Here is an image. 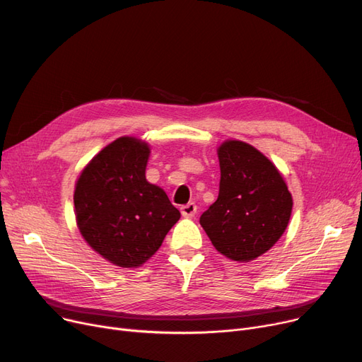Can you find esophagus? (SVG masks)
I'll list each match as a JSON object with an SVG mask.
<instances>
[{
    "mask_svg": "<svg viewBox=\"0 0 362 362\" xmlns=\"http://www.w3.org/2000/svg\"><path fill=\"white\" fill-rule=\"evenodd\" d=\"M197 210H198V206L194 202H189V204L180 206V213L185 218H192L197 214Z\"/></svg>",
    "mask_w": 362,
    "mask_h": 362,
    "instance_id": "1",
    "label": "esophagus"
}]
</instances>
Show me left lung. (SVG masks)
<instances>
[{
    "instance_id": "obj_1",
    "label": "left lung",
    "mask_w": 362,
    "mask_h": 362,
    "mask_svg": "<svg viewBox=\"0 0 362 362\" xmlns=\"http://www.w3.org/2000/svg\"><path fill=\"white\" fill-rule=\"evenodd\" d=\"M220 191L199 223L214 248L248 262L280 239L292 213V195L276 165L252 145L226 141L217 149Z\"/></svg>"
}]
</instances>
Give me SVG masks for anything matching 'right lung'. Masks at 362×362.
I'll return each instance as SVG.
<instances>
[{"mask_svg":"<svg viewBox=\"0 0 362 362\" xmlns=\"http://www.w3.org/2000/svg\"><path fill=\"white\" fill-rule=\"evenodd\" d=\"M149 146L119 138L83 168L74 189V214L93 251L123 269L154 255L180 218L161 187L145 177Z\"/></svg>","mask_w":362,"mask_h":362,"instance_id":"1","label":"right lung"}]
</instances>
